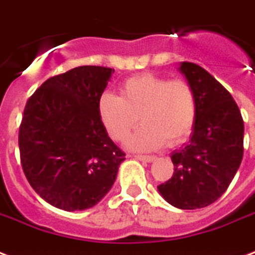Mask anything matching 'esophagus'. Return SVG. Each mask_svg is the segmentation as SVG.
Segmentation results:
<instances>
[{"label":"esophagus","instance_id":"34e87169","mask_svg":"<svg viewBox=\"0 0 255 255\" xmlns=\"http://www.w3.org/2000/svg\"><path fill=\"white\" fill-rule=\"evenodd\" d=\"M136 159L140 160V161H145V163H151V161H153V160L156 159L155 156H144V155H137L135 156Z\"/></svg>","mask_w":255,"mask_h":255}]
</instances>
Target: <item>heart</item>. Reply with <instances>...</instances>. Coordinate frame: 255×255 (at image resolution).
<instances>
[{"instance_id": "obj_1", "label": "heart", "mask_w": 255, "mask_h": 255, "mask_svg": "<svg viewBox=\"0 0 255 255\" xmlns=\"http://www.w3.org/2000/svg\"><path fill=\"white\" fill-rule=\"evenodd\" d=\"M102 124L110 137L123 141L137 122L143 126L129 136L127 147L153 151L180 144L189 135L197 114L192 86L155 74H141L124 82L120 96L104 92L98 102Z\"/></svg>"}]
</instances>
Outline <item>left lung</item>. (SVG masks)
Masks as SVG:
<instances>
[{"label":"left lung","mask_w":255,"mask_h":255,"mask_svg":"<svg viewBox=\"0 0 255 255\" xmlns=\"http://www.w3.org/2000/svg\"><path fill=\"white\" fill-rule=\"evenodd\" d=\"M178 71L196 94L197 114L189 143L170 156L174 172L157 186L178 209H200L228 189L244 156V120L229 91L206 70L181 62Z\"/></svg>","instance_id":"obj_1"}]
</instances>
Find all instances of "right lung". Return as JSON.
<instances>
[{"instance_id": "right-lung-1", "label": "right lung", "mask_w": 255, "mask_h": 255, "mask_svg": "<svg viewBox=\"0 0 255 255\" xmlns=\"http://www.w3.org/2000/svg\"><path fill=\"white\" fill-rule=\"evenodd\" d=\"M114 71L75 67L47 79L26 103L18 135L22 169L31 188L55 208L74 212L96 205L126 160L98 112Z\"/></svg>"}]
</instances>
